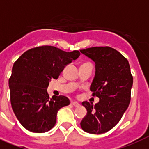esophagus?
<instances>
[{
	"instance_id": "1",
	"label": "esophagus",
	"mask_w": 149,
	"mask_h": 149,
	"mask_svg": "<svg viewBox=\"0 0 149 149\" xmlns=\"http://www.w3.org/2000/svg\"><path fill=\"white\" fill-rule=\"evenodd\" d=\"M71 104H72V105L75 107H78L79 105V103L77 101H72V103H71Z\"/></svg>"
}]
</instances>
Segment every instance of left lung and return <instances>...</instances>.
<instances>
[{
    "label": "left lung",
    "mask_w": 149,
    "mask_h": 149,
    "mask_svg": "<svg viewBox=\"0 0 149 149\" xmlns=\"http://www.w3.org/2000/svg\"><path fill=\"white\" fill-rule=\"evenodd\" d=\"M95 63V77L91 85L97 104L84 101L87 113L80 125L84 132L103 134L112 129L122 118L131 101L133 77L129 63L113 48L92 47L80 50Z\"/></svg>",
    "instance_id": "obj_1"
}]
</instances>
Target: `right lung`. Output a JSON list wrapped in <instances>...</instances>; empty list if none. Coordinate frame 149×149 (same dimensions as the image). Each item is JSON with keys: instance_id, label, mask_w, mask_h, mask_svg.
Wrapping results in <instances>:
<instances>
[{"instance_id": "add662e5", "label": "right lung", "mask_w": 149, "mask_h": 149, "mask_svg": "<svg viewBox=\"0 0 149 149\" xmlns=\"http://www.w3.org/2000/svg\"><path fill=\"white\" fill-rule=\"evenodd\" d=\"M80 55L44 45L28 50L14 63L9 79L10 104L24 128L35 133L49 131L56 123L57 112L70 104L65 96L49 98L47 88L65 66Z\"/></svg>"}]
</instances>
